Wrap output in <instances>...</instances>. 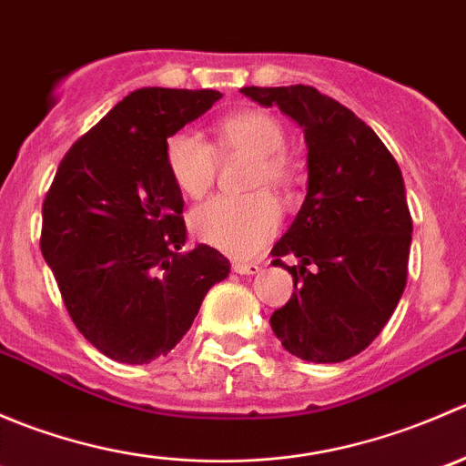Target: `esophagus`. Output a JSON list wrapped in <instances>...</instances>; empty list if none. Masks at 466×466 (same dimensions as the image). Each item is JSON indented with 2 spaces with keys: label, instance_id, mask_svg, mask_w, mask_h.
<instances>
[{
  "label": "esophagus",
  "instance_id": "34e87169",
  "mask_svg": "<svg viewBox=\"0 0 466 466\" xmlns=\"http://www.w3.org/2000/svg\"><path fill=\"white\" fill-rule=\"evenodd\" d=\"M232 268L238 275H257L261 270V266L257 261H237Z\"/></svg>",
  "mask_w": 466,
  "mask_h": 466
}]
</instances>
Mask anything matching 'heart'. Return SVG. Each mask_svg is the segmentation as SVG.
Returning <instances> with one entry per match:
<instances>
[{"instance_id":"b5f03b06","label":"heart","mask_w":466,"mask_h":466,"mask_svg":"<svg viewBox=\"0 0 466 466\" xmlns=\"http://www.w3.org/2000/svg\"><path fill=\"white\" fill-rule=\"evenodd\" d=\"M286 128L275 115L243 110L216 124V144L198 133L180 130L164 144V164L177 189L189 198H203L214 187L219 153H248L255 157L250 189L290 185L293 162L286 155ZM281 225V205L268 191L250 196H216L191 214V229L203 243L232 257H252L263 250Z\"/></svg>"}]
</instances>
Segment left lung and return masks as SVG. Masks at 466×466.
I'll list each match as a JSON object with an SVG mask.
<instances>
[{
  "instance_id": "8db88e82",
  "label": "left lung",
  "mask_w": 466,
  "mask_h": 466,
  "mask_svg": "<svg viewBox=\"0 0 466 466\" xmlns=\"http://www.w3.org/2000/svg\"><path fill=\"white\" fill-rule=\"evenodd\" d=\"M304 128L309 189L270 250L293 295L270 316L286 351L309 363L360 354L390 320L408 279L412 218L397 159L350 107L311 86L241 87ZM284 256H298L286 267Z\"/></svg>"
}]
</instances>
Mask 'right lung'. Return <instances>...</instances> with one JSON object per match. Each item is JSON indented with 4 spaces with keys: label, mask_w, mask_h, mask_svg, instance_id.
<instances>
[{
    "label": "right lung",
    "mask_w": 466,
    "mask_h": 466,
    "mask_svg": "<svg viewBox=\"0 0 466 466\" xmlns=\"http://www.w3.org/2000/svg\"><path fill=\"white\" fill-rule=\"evenodd\" d=\"M216 89L144 87L65 153L42 203L40 250L87 342L116 363L167 356L207 290L229 275L209 246L182 252L185 200L164 144L218 98Z\"/></svg>",
    "instance_id": "obj_1"
}]
</instances>
